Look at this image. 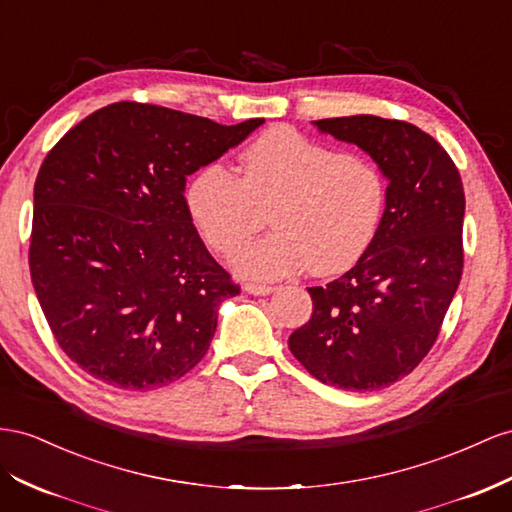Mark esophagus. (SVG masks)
<instances>
[{
  "label": "esophagus",
  "mask_w": 512,
  "mask_h": 512,
  "mask_svg": "<svg viewBox=\"0 0 512 512\" xmlns=\"http://www.w3.org/2000/svg\"><path fill=\"white\" fill-rule=\"evenodd\" d=\"M243 288H245V293H250V295H269L273 290V286L258 284V282H245Z\"/></svg>",
  "instance_id": "obj_1"
}]
</instances>
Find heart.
I'll use <instances>...</instances> for the list:
<instances>
[{
  "label": "heart",
  "instance_id": "1",
  "mask_svg": "<svg viewBox=\"0 0 512 512\" xmlns=\"http://www.w3.org/2000/svg\"><path fill=\"white\" fill-rule=\"evenodd\" d=\"M241 176L206 163L187 187V206L204 241L222 256L238 252L264 223L276 230L234 258L243 275L284 278L353 267L375 241L388 183L375 161L310 140L290 127L260 133L241 153Z\"/></svg>",
  "mask_w": 512,
  "mask_h": 512
}]
</instances>
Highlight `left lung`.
I'll return each instance as SVG.
<instances>
[{
    "label": "left lung",
    "mask_w": 512,
    "mask_h": 512,
    "mask_svg": "<svg viewBox=\"0 0 512 512\" xmlns=\"http://www.w3.org/2000/svg\"><path fill=\"white\" fill-rule=\"evenodd\" d=\"M351 142L388 178L375 241L357 265L312 286V316L288 338L312 377L351 392H375L409 375L433 349L463 273L465 193L450 155L405 120H316Z\"/></svg>",
    "instance_id": "obj_1"
}]
</instances>
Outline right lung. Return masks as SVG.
<instances>
[{
    "mask_svg": "<svg viewBox=\"0 0 512 512\" xmlns=\"http://www.w3.org/2000/svg\"><path fill=\"white\" fill-rule=\"evenodd\" d=\"M262 122L122 101L49 150L34 183L32 284L60 349L96 381L157 390L209 351L219 303L241 286L202 243L185 181Z\"/></svg>",
    "mask_w": 512,
    "mask_h": 512,
    "instance_id": "1",
    "label": "right lung"
}]
</instances>
